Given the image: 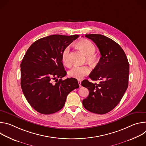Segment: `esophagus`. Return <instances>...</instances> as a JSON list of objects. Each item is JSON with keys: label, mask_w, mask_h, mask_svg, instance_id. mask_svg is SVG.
Wrapping results in <instances>:
<instances>
[{"label": "esophagus", "mask_w": 146, "mask_h": 146, "mask_svg": "<svg viewBox=\"0 0 146 146\" xmlns=\"http://www.w3.org/2000/svg\"><path fill=\"white\" fill-rule=\"evenodd\" d=\"M78 86H79L80 87L81 86V80H78Z\"/></svg>", "instance_id": "1"}]
</instances>
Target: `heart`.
Returning <instances> with one entry per match:
<instances>
[{"label":"heart","instance_id":"1","mask_svg":"<svg viewBox=\"0 0 146 146\" xmlns=\"http://www.w3.org/2000/svg\"><path fill=\"white\" fill-rule=\"evenodd\" d=\"M77 46L86 55L87 60L89 63L92 65L97 64L99 60V56L95 53L96 47L91 41L87 39L81 40L77 43ZM61 60L65 66H70L72 64L70 59L69 47H65L62 51ZM90 72V69L88 66H77L70 70L68 72V74L70 77L76 79H81L85 76L88 74Z\"/></svg>","mask_w":146,"mask_h":146}]
</instances>
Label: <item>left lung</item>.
I'll return each instance as SVG.
<instances>
[{"label":"left lung","mask_w":146,"mask_h":146,"mask_svg":"<svg viewBox=\"0 0 146 146\" xmlns=\"http://www.w3.org/2000/svg\"><path fill=\"white\" fill-rule=\"evenodd\" d=\"M85 37L94 41L100 52L98 64L89 76L92 80L100 81L99 84L87 80L81 82L89 91L82 105L92 113L104 114L115 108L128 88V60L122 48L112 39L99 34Z\"/></svg>","instance_id":"obj_1"}]
</instances>
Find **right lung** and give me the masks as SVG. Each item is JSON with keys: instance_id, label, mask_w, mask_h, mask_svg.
Listing matches in <instances>:
<instances>
[{"instance_id": "right-lung-1", "label": "right lung", "mask_w": 146, "mask_h": 146, "mask_svg": "<svg viewBox=\"0 0 146 146\" xmlns=\"http://www.w3.org/2000/svg\"><path fill=\"white\" fill-rule=\"evenodd\" d=\"M78 37L53 35L41 38L24 55L21 64V86L29 105L37 112L58 111L64 106L68 95L79 87L76 78L62 79L66 72L61 60L62 51ZM53 80H57L55 83Z\"/></svg>"}]
</instances>
